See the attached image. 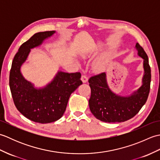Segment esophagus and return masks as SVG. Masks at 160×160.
Listing matches in <instances>:
<instances>
[{
  "mask_svg": "<svg viewBox=\"0 0 160 160\" xmlns=\"http://www.w3.org/2000/svg\"><path fill=\"white\" fill-rule=\"evenodd\" d=\"M81 79H82V81L83 82V83H86L88 81V77L86 76V75H82Z\"/></svg>",
  "mask_w": 160,
  "mask_h": 160,
  "instance_id": "esophagus-1",
  "label": "esophagus"
}]
</instances>
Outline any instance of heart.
<instances>
[{
  "instance_id": "heart-1",
  "label": "heart",
  "mask_w": 160,
  "mask_h": 160,
  "mask_svg": "<svg viewBox=\"0 0 160 160\" xmlns=\"http://www.w3.org/2000/svg\"><path fill=\"white\" fill-rule=\"evenodd\" d=\"M100 64H101V62H98V66H100Z\"/></svg>"
}]
</instances>
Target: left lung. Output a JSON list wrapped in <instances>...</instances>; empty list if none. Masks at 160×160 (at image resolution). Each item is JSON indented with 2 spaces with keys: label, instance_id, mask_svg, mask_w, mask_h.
I'll list each match as a JSON object with an SVG mask.
<instances>
[{
  "label": "left lung",
  "instance_id": "8db88e82",
  "mask_svg": "<svg viewBox=\"0 0 160 160\" xmlns=\"http://www.w3.org/2000/svg\"><path fill=\"white\" fill-rule=\"evenodd\" d=\"M135 47L144 59L143 84L130 96L122 97L112 92L108 87L106 73H101L89 79L91 94L89 100L91 113L105 122H122L133 118L147 102L150 92L151 71L147 54L139 43Z\"/></svg>",
  "mask_w": 160,
  "mask_h": 160
}]
</instances>
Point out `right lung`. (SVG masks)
I'll return each instance as SVG.
<instances>
[{"instance_id": "obj_1", "label": "right lung", "mask_w": 160, "mask_h": 160, "mask_svg": "<svg viewBox=\"0 0 160 160\" xmlns=\"http://www.w3.org/2000/svg\"><path fill=\"white\" fill-rule=\"evenodd\" d=\"M54 31L38 32L22 44L13 58L9 73V87L15 106L29 120L41 124L55 122L62 116L71 94L82 84L81 73L59 71L46 87L36 89L20 73L30 49L41 45Z\"/></svg>"}]
</instances>
